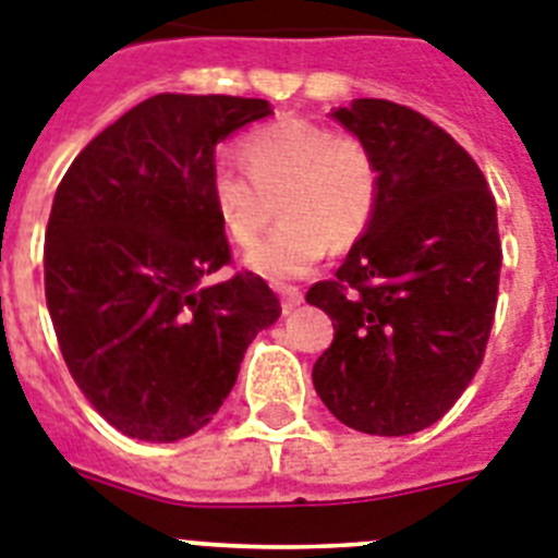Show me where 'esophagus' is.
<instances>
[{
    "label": "esophagus",
    "instance_id": "esophagus-1",
    "mask_svg": "<svg viewBox=\"0 0 558 558\" xmlns=\"http://www.w3.org/2000/svg\"><path fill=\"white\" fill-rule=\"evenodd\" d=\"M280 303H283V312H292L294 306H301L303 292L298 287H278Z\"/></svg>",
    "mask_w": 558,
    "mask_h": 558
}]
</instances>
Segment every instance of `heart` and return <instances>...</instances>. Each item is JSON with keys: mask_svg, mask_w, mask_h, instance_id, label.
Here are the masks:
<instances>
[{"mask_svg": "<svg viewBox=\"0 0 558 558\" xmlns=\"http://www.w3.org/2000/svg\"><path fill=\"white\" fill-rule=\"evenodd\" d=\"M238 157L246 174L226 162L208 171V203L238 246L255 243L278 203L283 223L246 255L257 275L301 278L326 248L343 252L373 226L381 169L361 137L289 117L246 134Z\"/></svg>", "mask_w": 558, "mask_h": 558, "instance_id": "1", "label": "heart"}]
</instances>
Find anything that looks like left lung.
Returning a JSON list of instances; mask_svg holds the SVG:
<instances>
[{
    "label": "left lung",
    "instance_id": "obj_1",
    "mask_svg": "<svg viewBox=\"0 0 558 558\" xmlns=\"http://www.w3.org/2000/svg\"><path fill=\"white\" fill-rule=\"evenodd\" d=\"M332 117L373 148L381 201L335 278L306 292L335 326L312 384L347 427L410 436L484 361L499 301L496 201L473 157L418 111L352 99Z\"/></svg>",
    "mask_w": 558,
    "mask_h": 558
}]
</instances>
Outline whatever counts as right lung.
Wrapping results in <instances>:
<instances>
[{
	"instance_id": "1",
	"label": "right lung",
	"mask_w": 558,
	"mask_h": 558,
	"mask_svg": "<svg viewBox=\"0 0 558 558\" xmlns=\"http://www.w3.org/2000/svg\"><path fill=\"white\" fill-rule=\"evenodd\" d=\"M271 114L266 99L157 94L76 154L45 229V301L68 373L90 407L140 441L206 427L240 361L280 315L260 275L238 271L208 203L215 148Z\"/></svg>"
}]
</instances>
